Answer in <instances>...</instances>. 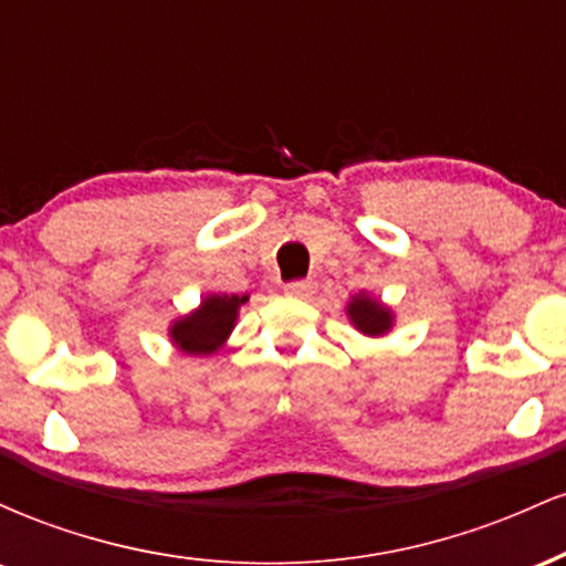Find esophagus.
I'll list each match as a JSON object with an SVG mask.
<instances>
[{
  "instance_id": "esophagus-1",
  "label": "esophagus",
  "mask_w": 566,
  "mask_h": 566,
  "mask_svg": "<svg viewBox=\"0 0 566 566\" xmlns=\"http://www.w3.org/2000/svg\"><path fill=\"white\" fill-rule=\"evenodd\" d=\"M284 292L292 297H311L316 292V282H311V279H297V282L284 284Z\"/></svg>"
}]
</instances>
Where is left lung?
Wrapping results in <instances>:
<instances>
[{
	"instance_id": "8db88e82",
	"label": "left lung",
	"mask_w": 566,
	"mask_h": 566,
	"mask_svg": "<svg viewBox=\"0 0 566 566\" xmlns=\"http://www.w3.org/2000/svg\"><path fill=\"white\" fill-rule=\"evenodd\" d=\"M348 316L365 335H382L391 327V311L378 301H369L367 295H356L348 303Z\"/></svg>"
}]
</instances>
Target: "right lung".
Instances as JSON below:
<instances>
[{"mask_svg":"<svg viewBox=\"0 0 566 566\" xmlns=\"http://www.w3.org/2000/svg\"><path fill=\"white\" fill-rule=\"evenodd\" d=\"M247 295H210L193 314L175 322L172 340L184 354H212L229 337Z\"/></svg>","mask_w":566,"mask_h":566,"instance_id":"obj_1","label":"right lung"}]
</instances>
